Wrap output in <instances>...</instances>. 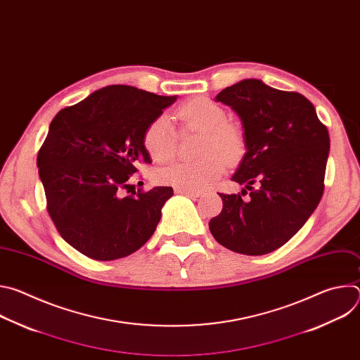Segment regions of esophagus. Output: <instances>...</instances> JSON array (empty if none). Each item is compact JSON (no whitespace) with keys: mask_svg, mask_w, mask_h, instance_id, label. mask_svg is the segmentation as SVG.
Wrapping results in <instances>:
<instances>
[{"mask_svg":"<svg viewBox=\"0 0 360 360\" xmlns=\"http://www.w3.org/2000/svg\"><path fill=\"white\" fill-rule=\"evenodd\" d=\"M175 192H176V193H181V195L192 196V198H199V196H200V192L192 191V189H185V188H175Z\"/></svg>","mask_w":360,"mask_h":360,"instance_id":"esophagus-1","label":"esophagus"}]
</instances>
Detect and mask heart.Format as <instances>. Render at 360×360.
Here are the masks:
<instances>
[{
	"mask_svg": "<svg viewBox=\"0 0 360 360\" xmlns=\"http://www.w3.org/2000/svg\"><path fill=\"white\" fill-rule=\"evenodd\" d=\"M176 117L189 128L203 132L199 153L193 162H175L155 172L160 184L185 189L211 186L226 169V160L235 161L243 152V135L238 125L226 121L225 110L207 96H195L178 110ZM142 146L155 162L169 161L175 153V128L165 114L153 118L142 134Z\"/></svg>",
	"mask_w": 360,
	"mask_h": 360,
	"instance_id": "obj_1",
	"label": "heart"
}]
</instances>
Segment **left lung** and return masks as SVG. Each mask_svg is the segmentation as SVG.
<instances>
[{
    "instance_id": "8db88e82",
    "label": "left lung",
    "mask_w": 360,
    "mask_h": 360,
    "mask_svg": "<svg viewBox=\"0 0 360 360\" xmlns=\"http://www.w3.org/2000/svg\"><path fill=\"white\" fill-rule=\"evenodd\" d=\"M215 101L240 120L246 152L232 181L250 198L219 193L224 208L210 221V229L233 252L266 255L285 245L319 205L329 134L309 99L261 79H242Z\"/></svg>"
}]
</instances>
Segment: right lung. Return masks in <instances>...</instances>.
<instances>
[{"mask_svg": "<svg viewBox=\"0 0 360 360\" xmlns=\"http://www.w3.org/2000/svg\"><path fill=\"white\" fill-rule=\"evenodd\" d=\"M176 96L110 85L61 110L49 124L37 165L48 214L60 235L95 261L134 253L155 232L171 186L129 192L146 125Z\"/></svg>", "mask_w": 360, "mask_h": 360, "instance_id": "1", "label": "right lung"}]
</instances>
